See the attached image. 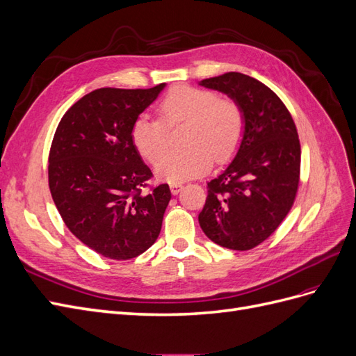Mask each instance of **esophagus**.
<instances>
[{"instance_id":"obj_1","label":"esophagus","mask_w":356,"mask_h":356,"mask_svg":"<svg viewBox=\"0 0 356 356\" xmlns=\"http://www.w3.org/2000/svg\"><path fill=\"white\" fill-rule=\"evenodd\" d=\"M169 188L172 191V195H178V193L184 188V186H182L181 182H172V184H169Z\"/></svg>"}]
</instances>
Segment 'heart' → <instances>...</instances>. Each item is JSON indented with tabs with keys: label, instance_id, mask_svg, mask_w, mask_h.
Segmentation results:
<instances>
[{
	"label": "heart",
	"instance_id": "1",
	"mask_svg": "<svg viewBox=\"0 0 356 356\" xmlns=\"http://www.w3.org/2000/svg\"><path fill=\"white\" fill-rule=\"evenodd\" d=\"M163 122L174 124L187 122L181 152H168L166 129L157 118L141 114L132 124V143L144 159L156 161V177L168 182H182L200 177L207 172L213 157L218 161L230 159L238 149L245 118L239 105L230 99H218L207 89L177 86L159 105Z\"/></svg>",
	"mask_w": 356,
	"mask_h": 356
}]
</instances>
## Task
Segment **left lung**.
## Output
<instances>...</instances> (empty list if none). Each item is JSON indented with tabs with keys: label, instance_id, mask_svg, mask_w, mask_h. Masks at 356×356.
Segmentation results:
<instances>
[{
	"label": "left lung",
	"instance_id": "obj_1",
	"mask_svg": "<svg viewBox=\"0 0 356 356\" xmlns=\"http://www.w3.org/2000/svg\"><path fill=\"white\" fill-rule=\"evenodd\" d=\"M199 86L227 95L245 118L233 160L208 182L199 224L217 245L248 251L266 241L293 207L301 157L297 129L276 93L250 75L227 72Z\"/></svg>",
	"mask_w": 356,
	"mask_h": 356
}]
</instances>
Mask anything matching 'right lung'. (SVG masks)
Here are the masks:
<instances>
[{
	"instance_id": "right-lung-1",
	"label": "right lung",
	"mask_w": 356,
	"mask_h": 356,
	"mask_svg": "<svg viewBox=\"0 0 356 356\" xmlns=\"http://www.w3.org/2000/svg\"><path fill=\"white\" fill-rule=\"evenodd\" d=\"M166 88L96 89L62 117L49 156V187L75 238L111 260L145 252L160 234L170 200L132 143V124Z\"/></svg>"
}]
</instances>
